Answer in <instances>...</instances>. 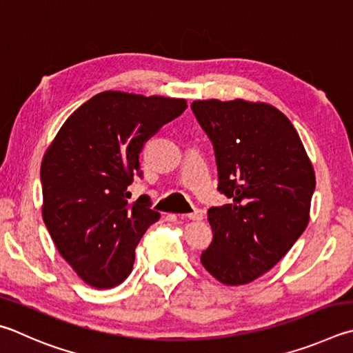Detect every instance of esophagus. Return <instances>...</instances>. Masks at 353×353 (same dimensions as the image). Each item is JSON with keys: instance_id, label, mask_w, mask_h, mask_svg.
<instances>
[{"instance_id": "34e87169", "label": "esophagus", "mask_w": 353, "mask_h": 353, "mask_svg": "<svg viewBox=\"0 0 353 353\" xmlns=\"http://www.w3.org/2000/svg\"><path fill=\"white\" fill-rule=\"evenodd\" d=\"M185 217H188L191 221H202L203 219V211L202 210H194L193 213L185 214Z\"/></svg>"}]
</instances>
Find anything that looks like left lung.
<instances>
[{
	"instance_id": "obj_1",
	"label": "left lung",
	"mask_w": 353,
	"mask_h": 353,
	"mask_svg": "<svg viewBox=\"0 0 353 353\" xmlns=\"http://www.w3.org/2000/svg\"><path fill=\"white\" fill-rule=\"evenodd\" d=\"M214 146L219 191L232 202L208 210L213 241L201 262L225 285L267 273L307 227L315 171L292 121L264 101L194 100Z\"/></svg>"
}]
</instances>
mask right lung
I'll return each instance as SVG.
<instances>
[{
    "mask_svg": "<svg viewBox=\"0 0 353 353\" xmlns=\"http://www.w3.org/2000/svg\"><path fill=\"white\" fill-rule=\"evenodd\" d=\"M187 100L105 91L69 115L41 162V216L80 279L111 288L130 276L139 241L160 219L148 197L128 201L143 145Z\"/></svg>",
    "mask_w": 353,
    "mask_h": 353,
    "instance_id": "add662e5",
    "label": "right lung"
}]
</instances>
